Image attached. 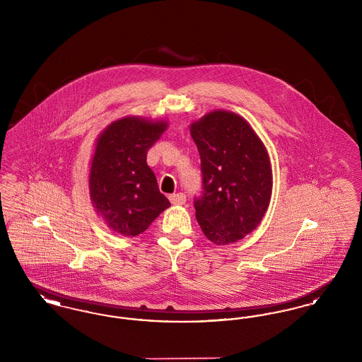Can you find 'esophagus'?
Returning <instances> with one entry per match:
<instances>
[{"instance_id":"esophagus-1","label":"esophagus","mask_w":362,"mask_h":362,"mask_svg":"<svg viewBox=\"0 0 362 362\" xmlns=\"http://www.w3.org/2000/svg\"><path fill=\"white\" fill-rule=\"evenodd\" d=\"M170 201L173 202V205H183L186 202V194H183V192L171 194L170 195Z\"/></svg>"}]
</instances>
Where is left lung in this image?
I'll use <instances>...</instances> for the list:
<instances>
[{
  "label": "left lung",
  "mask_w": 362,
  "mask_h": 362,
  "mask_svg": "<svg viewBox=\"0 0 362 362\" xmlns=\"http://www.w3.org/2000/svg\"><path fill=\"white\" fill-rule=\"evenodd\" d=\"M201 157L202 191L194 198L198 224L217 245L240 240L262 221L272 197L267 151L251 126L228 111L191 124Z\"/></svg>",
  "instance_id": "1"
}]
</instances>
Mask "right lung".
I'll return each instance as SVG.
<instances>
[{
  "mask_svg": "<svg viewBox=\"0 0 362 362\" xmlns=\"http://www.w3.org/2000/svg\"><path fill=\"white\" fill-rule=\"evenodd\" d=\"M165 129L163 122L123 118L98 139L89 175L90 198L108 226L123 236H137L171 206L146 164L148 151Z\"/></svg>",
  "mask_w": 362,
  "mask_h": 362,
  "instance_id": "obj_1",
  "label": "right lung"
}]
</instances>
